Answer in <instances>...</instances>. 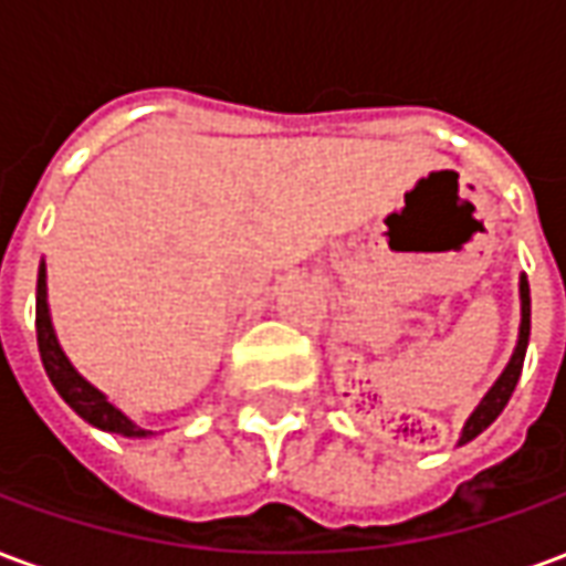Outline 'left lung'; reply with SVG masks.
I'll return each mask as SVG.
<instances>
[{"label": "left lung", "mask_w": 566, "mask_h": 566, "mask_svg": "<svg viewBox=\"0 0 566 566\" xmlns=\"http://www.w3.org/2000/svg\"><path fill=\"white\" fill-rule=\"evenodd\" d=\"M518 291H522V331H518V345H515L512 360L506 364V369H503V376L494 381V388L485 394V400L475 406L473 416L467 418V424H463L461 433V446L479 437L485 427H491V421L503 412V406L510 403L512 391H515V385H518V376H522L524 352H527V339H531V287H527V275H522Z\"/></svg>", "instance_id": "obj_1"}]
</instances>
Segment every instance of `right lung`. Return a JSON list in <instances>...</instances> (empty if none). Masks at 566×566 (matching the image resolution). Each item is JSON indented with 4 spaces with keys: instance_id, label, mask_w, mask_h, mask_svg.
Masks as SVG:
<instances>
[{
    "instance_id": "add662e5",
    "label": "right lung",
    "mask_w": 566,
    "mask_h": 566,
    "mask_svg": "<svg viewBox=\"0 0 566 566\" xmlns=\"http://www.w3.org/2000/svg\"><path fill=\"white\" fill-rule=\"evenodd\" d=\"M35 333H39V355H42L44 373L56 388V394L66 400L84 421L93 427H103L112 433H124V437H145L148 430H142L129 421L117 406L105 400L103 391H96L91 381H84L69 364L63 348L56 343L54 327H51V315H48V287H44V263L39 270V291H35Z\"/></svg>"
}]
</instances>
